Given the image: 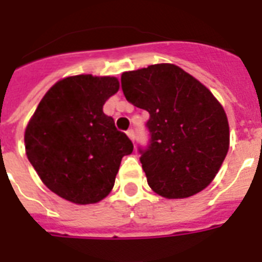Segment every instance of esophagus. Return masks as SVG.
<instances>
[{"label":"esophagus","instance_id":"34e87169","mask_svg":"<svg viewBox=\"0 0 262 262\" xmlns=\"http://www.w3.org/2000/svg\"><path fill=\"white\" fill-rule=\"evenodd\" d=\"M126 135H127V137L130 138L132 141H135L136 136H135V130H133V129H129V130L126 132Z\"/></svg>","mask_w":262,"mask_h":262}]
</instances>
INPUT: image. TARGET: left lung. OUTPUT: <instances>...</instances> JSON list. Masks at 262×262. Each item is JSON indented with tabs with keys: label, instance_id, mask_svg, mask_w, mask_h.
<instances>
[{
	"label": "left lung",
	"instance_id": "8db88e82",
	"mask_svg": "<svg viewBox=\"0 0 262 262\" xmlns=\"http://www.w3.org/2000/svg\"><path fill=\"white\" fill-rule=\"evenodd\" d=\"M125 98L149 113V144L138 146L148 184L168 199L201 192L229 150V122L207 87L175 64L148 66L121 76Z\"/></svg>",
	"mask_w": 262,
	"mask_h": 262
}]
</instances>
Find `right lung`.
I'll return each mask as SVG.
<instances>
[{"label":"right lung","instance_id":"right-lung-1","mask_svg":"<svg viewBox=\"0 0 262 262\" xmlns=\"http://www.w3.org/2000/svg\"><path fill=\"white\" fill-rule=\"evenodd\" d=\"M120 89L113 76L75 75L47 91L25 129L28 160L52 192L76 205L109 195L122 157L133 152L103 113Z\"/></svg>","mask_w":262,"mask_h":262}]
</instances>
